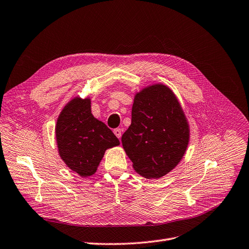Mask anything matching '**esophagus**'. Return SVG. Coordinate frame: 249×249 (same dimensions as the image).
Wrapping results in <instances>:
<instances>
[{
	"label": "esophagus",
	"mask_w": 249,
	"mask_h": 249,
	"mask_svg": "<svg viewBox=\"0 0 249 249\" xmlns=\"http://www.w3.org/2000/svg\"><path fill=\"white\" fill-rule=\"evenodd\" d=\"M113 133H114V135H115L118 139H121V137H122V130H121V128H115V130L113 131Z\"/></svg>",
	"instance_id": "1"
}]
</instances>
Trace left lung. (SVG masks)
I'll list each match as a JSON object with an SVG mask.
<instances>
[{
	"label": "left lung",
	"mask_w": 249,
	"mask_h": 249,
	"mask_svg": "<svg viewBox=\"0 0 249 249\" xmlns=\"http://www.w3.org/2000/svg\"><path fill=\"white\" fill-rule=\"evenodd\" d=\"M190 140V127L178 98L163 84L136 93L132 123L122 143L134 170L144 178H159L182 160Z\"/></svg>",
	"instance_id": "1"
}]
</instances>
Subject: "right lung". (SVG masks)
I'll use <instances>...</instances> for the list:
<instances>
[{
	"label": "right lung",
	"mask_w": 249,
	"mask_h": 249,
	"mask_svg": "<svg viewBox=\"0 0 249 249\" xmlns=\"http://www.w3.org/2000/svg\"><path fill=\"white\" fill-rule=\"evenodd\" d=\"M55 135L59 156L83 178L94 175L107 149L119 145L110 128L92 114L89 97L76 96L63 107Z\"/></svg>",
	"instance_id": "1"
}]
</instances>
